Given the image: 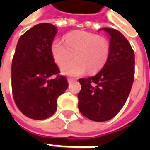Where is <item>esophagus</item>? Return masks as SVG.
I'll list each match as a JSON object with an SVG mask.
<instances>
[{
  "label": "esophagus",
  "mask_w": 150,
  "mask_h": 150,
  "mask_svg": "<svg viewBox=\"0 0 150 150\" xmlns=\"http://www.w3.org/2000/svg\"><path fill=\"white\" fill-rule=\"evenodd\" d=\"M75 79L74 78H67V82H68V83H71L72 82H73Z\"/></svg>",
  "instance_id": "esophagus-1"
}]
</instances>
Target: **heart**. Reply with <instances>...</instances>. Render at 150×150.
Masks as SVG:
<instances>
[{"label": "heart", "instance_id": "b5f03b06", "mask_svg": "<svg viewBox=\"0 0 150 150\" xmlns=\"http://www.w3.org/2000/svg\"><path fill=\"white\" fill-rule=\"evenodd\" d=\"M55 62L62 65L74 53L75 58L62 66L65 75L78 76L86 71L93 74L105 66L110 54V43L104 37L86 31H74L65 36V42L55 40L51 46Z\"/></svg>", "mask_w": 150, "mask_h": 150}]
</instances>
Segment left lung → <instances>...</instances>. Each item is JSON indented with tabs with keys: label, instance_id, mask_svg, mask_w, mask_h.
I'll list each match as a JSON object with an SVG mask.
<instances>
[{
	"label": "left lung",
	"instance_id": "1",
	"mask_svg": "<svg viewBox=\"0 0 150 150\" xmlns=\"http://www.w3.org/2000/svg\"><path fill=\"white\" fill-rule=\"evenodd\" d=\"M100 30L110 36V54L105 66L95 76L79 78L78 108L96 122L112 118L124 105L134 79V52L129 41L115 29Z\"/></svg>",
	"mask_w": 150,
	"mask_h": 150
}]
</instances>
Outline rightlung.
<instances>
[{"instance_id": "1", "label": "right lung", "mask_w": 150, "mask_h": 150, "mask_svg": "<svg viewBox=\"0 0 150 150\" xmlns=\"http://www.w3.org/2000/svg\"><path fill=\"white\" fill-rule=\"evenodd\" d=\"M57 27L41 23L26 31L19 39L11 64V88L21 112L32 119L51 117L57 110V98L68 87L59 74L51 46ZM56 75L54 79L51 78Z\"/></svg>"}]
</instances>
